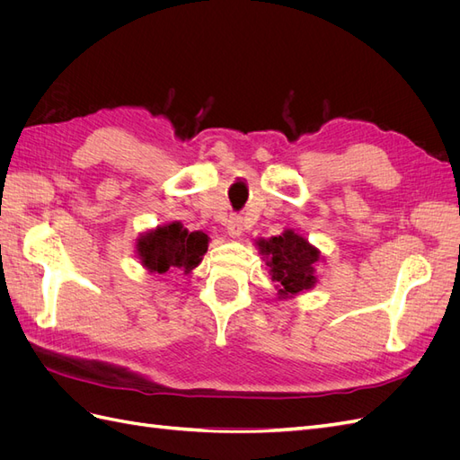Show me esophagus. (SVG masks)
Masks as SVG:
<instances>
[{
  "label": "esophagus",
  "instance_id": "esophagus-1",
  "mask_svg": "<svg viewBox=\"0 0 460 460\" xmlns=\"http://www.w3.org/2000/svg\"><path fill=\"white\" fill-rule=\"evenodd\" d=\"M226 230H228V235H232V238H240L242 232H243V218L240 215H232L226 220Z\"/></svg>",
  "mask_w": 460,
  "mask_h": 460
}]
</instances>
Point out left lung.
Segmentation results:
<instances>
[{
    "mask_svg": "<svg viewBox=\"0 0 460 460\" xmlns=\"http://www.w3.org/2000/svg\"><path fill=\"white\" fill-rule=\"evenodd\" d=\"M261 253L267 257L272 282H278V296L291 297L316 284L314 264L320 259L318 249L301 238L294 230L282 235L257 242Z\"/></svg>",
    "mask_w": 460,
    "mask_h": 460,
    "instance_id": "8db88e82",
    "label": "left lung"
}]
</instances>
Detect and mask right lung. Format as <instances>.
Masks as SVG:
<instances>
[{"label": "right lung", "mask_w": 460, "mask_h": 460, "mask_svg": "<svg viewBox=\"0 0 460 460\" xmlns=\"http://www.w3.org/2000/svg\"><path fill=\"white\" fill-rule=\"evenodd\" d=\"M208 238L203 232H188L180 222L146 232L136 243L137 255L149 272L164 274L182 269L190 274L207 253Z\"/></svg>", "instance_id": "obj_1"}]
</instances>
